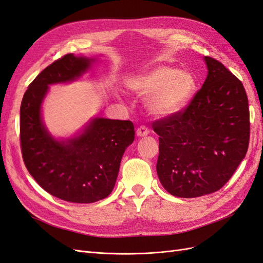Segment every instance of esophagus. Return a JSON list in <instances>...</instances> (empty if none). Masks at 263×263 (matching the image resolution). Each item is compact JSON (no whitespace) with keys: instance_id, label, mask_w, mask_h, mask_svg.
Wrapping results in <instances>:
<instances>
[{"instance_id":"esophagus-1","label":"esophagus","mask_w":263,"mask_h":263,"mask_svg":"<svg viewBox=\"0 0 263 263\" xmlns=\"http://www.w3.org/2000/svg\"><path fill=\"white\" fill-rule=\"evenodd\" d=\"M148 133H149V130H148V128L146 126H139L138 128H137V130H136V134H137V136H139V137H144V136H147L148 135Z\"/></svg>"}]
</instances>
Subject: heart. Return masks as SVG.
<instances>
[{
  "instance_id": "heart-1",
  "label": "heart",
  "mask_w": 263,
  "mask_h": 263,
  "mask_svg": "<svg viewBox=\"0 0 263 263\" xmlns=\"http://www.w3.org/2000/svg\"><path fill=\"white\" fill-rule=\"evenodd\" d=\"M139 96L151 97L148 107L157 116H169L179 111L188 103L196 88L195 77L186 70L160 66L130 84Z\"/></svg>"
}]
</instances>
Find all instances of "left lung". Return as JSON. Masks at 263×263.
<instances>
[{"label":"left lung","mask_w":263,"mask_h":263,"mask_svg":"<svg viewBox=\"0 0 263 263\" xmlns=\"http://www.w3.org/2000/svg\"><path fill=\"white\" fill-rule=\"evenodd\" d=\"M208 75L183 109L155 120L159 135L158 178L180 198L222 188L242 161L250 139V112L242 83L221 62L205 56Z\"/></svg>","instance_id":"left-lung-1"}]
</instances>
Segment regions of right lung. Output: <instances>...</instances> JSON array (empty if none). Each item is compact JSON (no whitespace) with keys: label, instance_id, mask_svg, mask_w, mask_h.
<instances>
[{"label":"right lung","instance_id":"right-lung-1","mask_svg":"<svg viewBox=\"0 0 263 263\" xmlns=\"http://www.w3.org/2000/svg\"><path fill=\"white\" fill-rule=\"evenodd\" d=\"M93 60L66 54L28 85L20 110V140L28 173L62 200L90 203L109 196L125 149L135 138L130 120L96 118L79 137L59 141L42 123L41 104L48 85L81 76Z\"/></svg>","mask_w":263,"mask_h":263}]
</instances>
